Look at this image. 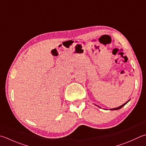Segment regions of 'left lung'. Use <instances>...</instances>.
<instances>
[{"instance_id":"8db88e82","label":"left lung","mask_w":146,"mask_h":146,"mask_svg":"<svg viewBox=\"0 0 146 146\" xmlns=\"http://www.w3.org/2000/svg\"><path fill=\"white\" fill-rule=\"evenodd\" d=\"M129 101H130V100H129L128 101H127V102H126V103H125L124 104H123V105L122 106H119V107H116V108H114V109H110V110H118V109H120L121 108H122V107H123V106H125L126 105V104H127L128 102ZM99 107V106H98Z\"/></svg>"}]
</instances>
